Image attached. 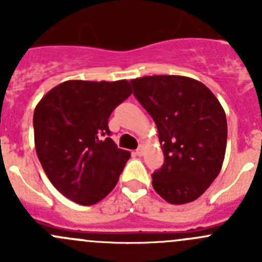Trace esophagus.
Instances as JSON below:
<instances>
[{"label": "esophagus", "instance_id": "obj_1", "mask_svg": "<svg viewBox=\"0 0 262 262\" xmlns=\"http://www.w3.org/2000/svg\"><path fill=\"white\" fill-rule=\"evenodd\" d=\"M136 153L138 156H143V153H144V146H143V144H139V147L137 148Z\"/></svg>", "mask_w": 262, "mask_h": 262}]
</instances>
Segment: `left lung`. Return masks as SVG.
<instances>
[{"label": "left lung", "instance_id": "8db88e82", "mask_svg": "<svg viewBox=\"0 0 262 262\" xmlns=\"http://www.w3.org/2000/svg\"><path fill=\"white\" fill-rule=\"evenodd\" d=\"M133 94L157 125L165 162L152 186L171 204L204 194L221 172L227 146L226 113L202 82L184 76L130 81Z\"/></svg>", "mask_w": 262, "mask_h": 262}]
</instances>
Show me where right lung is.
<instances>
[{"label":"right lung","instance_id":"1","mask_svg":"<svg viewBox=\"0 0 262 262\" xmlns=\"http://www.w3.org/2000/svg\"><path fill=\"white\" fill-rule=\"evenodd\" d=\"M130 95L126 80H71L36 105V155L53 186L72 202L96 204L115 187L130 152L118 148L107 123Z\"/></svg>","mask_w":262,"mask_h":262}]
</instances>
